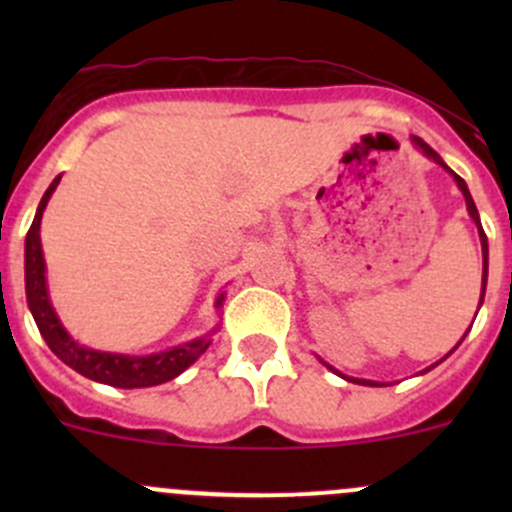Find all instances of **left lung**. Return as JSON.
Returning <instances> with one entry per match:
<instances>
[{
	"label": "left lung",
	"instance_id": "left-lung-1",
	"mask_svg": "<svg viewBox=\"0 0 512 512\" xmlns=\"http://www.w3.org/2000/svg\"><path fill=\"white\" fill-rule=\"evenodd\" d=\"M414 141H416V146H418V148H421V151H423V153H426V156H428V158H433V160H436V163H438V165H443V168H446V170H451V168H448V165H446V163H443V160H441V156H438V153H436V151H433V148H431V146H428V143H423V141H421V138H414ZM451 173H453V170H451ZM453 178H456L458 188H461L463 198H466V205H468V213H471V218H473V220H476V225H478V232H480V245H483V294H485V280H488V237H485L483 227H480V218H478V210H476V203H473L471 193H468V185H466V180H463V178H461V175H456V173H453ZM480 302H483V297H480ZM453 349H456V347H453ZM448 354H451V352H448ZM443 359H446V356H443ZM433 366H436V364H433ZM433 366H428V369H433ZM329 369H332V366H329ZM428 369H426V371H428ZM332 371H334V369H332ZM349 381H356V384H364V386H379V384H376V381H364V379H349Z\"/></svg>",
	"mask_w": 512,
	"mask_h": 512
}]
</instances>
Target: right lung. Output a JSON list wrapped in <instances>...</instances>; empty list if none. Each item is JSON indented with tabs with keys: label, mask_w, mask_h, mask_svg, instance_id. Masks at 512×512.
<instances>
[{
	"label": "right lung",
	"mask_w": 512,
	"mask_h": 512,
	"mask_svg": "<svg viewBox=\"0 0 512 512\" xmlns=\"http://www.w3.org/2000/svg\"><path fill=\"white\" fill-rule=\"evenodd\" d=\"M59 178L49 185V190L41 198L39 210L34 215V223L27 232V250H24V277H27V302L34 314V322L39 327L41 337L49 344V349L59 356L64 364L76 369L79 374L89 379L101 381V384L118 386V389H143V386H156L163 381L175 379L183 374L205 349L210 347L208 339H195V342L183 344V347L168 349V352L151 354V356H126V354H106L84 349L64 332V327L56 319L54 309L49 304L46 294V277H44V255H41L39 240V223L51 193L59 185ZM223 304V297L218 299V307Z\"/></svg>",
	"instance_id": "add662e5"
}]
</instances>
